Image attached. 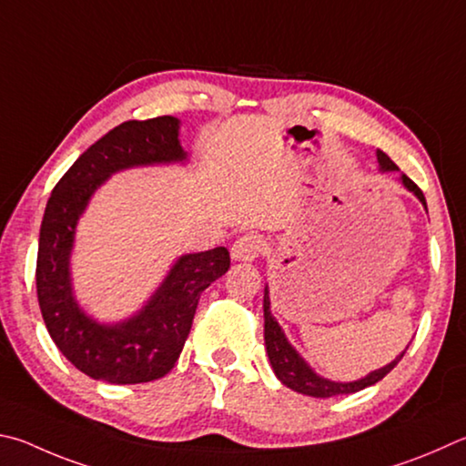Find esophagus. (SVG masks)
<instances>
[{
    "mask_svg": "<svg viewBox=\"0 0 466 466\" xmlns=\"http://www.w3.org/2000/svg\"><path fill=\"white\" fill-rule=\"evenodd\" d=\"M262 248H265V242H262V238L258 234L250 232V234H242L238 240L234 242L232 247V258L234 260H255Z\"/></svg>",
    "mask_w": 466,
    "mask_h": 466,
    "instance_id": "esophagus-1",
    "label": "esophagus"
}]
</instances>
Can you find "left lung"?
<instances>
[{
	"mask_svg": "<svg viewBox=\"0 0 466 466\" xmlns=\"http://www.w3.org/2000/svg\"><path fill=\"white\" fill-rule=\"evenodd\" d=\"M377 158H379V165L383 171H397V165L385 155L383 150L377 152ZM401 181L405 187L416 193L418 199L426 206V198L418 185L413 183L408 175H401ZM262 308H265V344H267L270 367H273L275 375L279 377V380H281L283 385H287L289 389H293V391L303 393V395L334 397V395H342V393H357V391H360V389L379 383V380L383 379L387 373H391L397 362H400L405 354V352H401L400 357H397L393 362H389L387 367L373 370V373L360 380H354V383H334V380L318 377L314 370L306 365V360H303L299 354L293 350V346L287 342L285 334L281 332V328H279V324H277V319L270 316L268 289H265V301H262Z\"/></svg>",
	"mask_w": 466,
	"mask_h": 466,
	"instance_id": "obj_1",
	"label": "left lung"
}]
</instances>
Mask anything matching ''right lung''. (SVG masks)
<instances>
[{
	"mask_svg": "<svg viewBox=\"0 0 466 466\" xmlns=\"http://www.w3.org/2000/svg\"><path fill=\"white\" fill-rule=\"evenodd\" d=\"M183 158L177 117L124 122L75 160L48 199L36 258L40 311L58 350L91 379L134 385L165 377L187 340L201 291L230 268L224 247L181 257L148 306L117 326L96 324L73 299L69 255L91 193L120 168Z\"/></svg>",
	"mask_w": 466,
	"mask_h": 466,
	"instance_id": "obj_1",
	"label": "right lung"
}]
</instances>
